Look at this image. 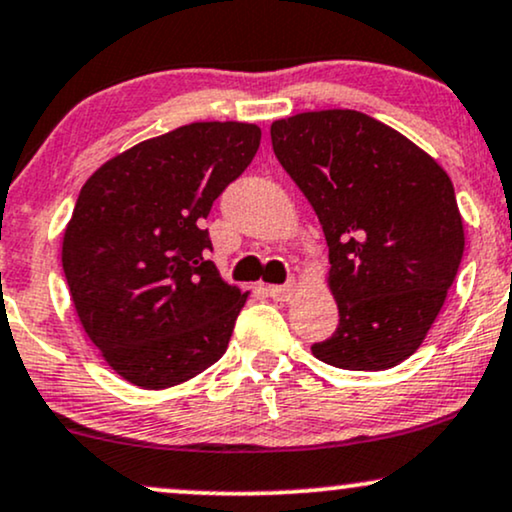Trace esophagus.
<instances>
[{
  "label": "esophagus",
  "instance_id": "obj_1",
  "mask_svg": "<svg viewBox=\"0 0 512 512\" xmlns=\"http://www.w3.org/2000/svg\"><path fill=\"white\" fill-rule=\"evenodd\" d=\"M295 281H288V283H283V286H267V293L272 295L274 300H279V303H286V300H291L293 298V293H295Z\"/></svg>",
  "mask_w": 512,
  "mask_h": 512
}]
</instances>
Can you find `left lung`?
Listing matches in <instances>:
<instances>
[{"label":"left lung","mask_w":512,"mask_h":512,"mask_svg":"<svg viewBox=\"0 0 512 512\" xmlns=\"http://www.w3.org/2000/svg\"><path fill=\"white\" fill-rule=\"evenodd\" d=\"M269 133L329 245L338 326L312 355L353 372L400 365L427 338L463 260L451 178L403 133L353 109L295 114Z\"/></svg>","instance_id":"obj_1"}]
</instances>
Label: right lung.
Wrapping results in <instances>:
<instances>
[{
  "mask_svg": "<svg viewBox=\"0 0 512 512\" xmlns=\"http://www.w3.org/2000/svg\"><path fill=\"white\" fill-rule=\"evenodd\" d=\"M260 138L255 123H190L128 147L80 188L61 264L80 326L128 384L178 386L229 348L248 293L205 260L200 224Z\"/></svg>",
  "mask_w": 512,
  "mask_h": 512,
  "instance_id": "right-lung-1",
  "label": "right lung"
}]
</instances>
